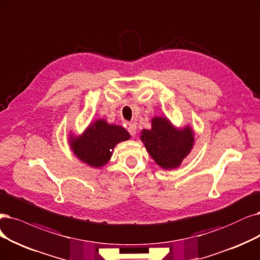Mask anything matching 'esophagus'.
I'll return each instance as SVG.
<instances>
[{"instance_id":"34e87169","label":"esophagus","mask_w":260,"mask_h":260,"mask_svg":"<svg viewBox=\"0 0 260 260\" xmlns=\"http://www.w3.org/2000/svg\"><path fill=\"white\" fill-rule=\"evenodd\" d=\"M127 131H128V133L131 134V135L134 137L136 135V132H137V125H136V123H131V124H128V126H127Z\"/></svg>"}]
</instances>
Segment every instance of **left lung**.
<instances>
[{
  "instance_id": "1",
  "label": "left lung",
  "mask_w": 260,
  "mask_h": 260,
  "mask_svg": "<svg viewBox=\"0 0 260 260\" xmlns=\"http://www.w3.org/2000/svg\"><path fill=\"white\" fill-rule=\"evenodd\" d=\"M140 139L151 157L166 170L178 168L194 147V131L176 127L166 117H154L151 128L141 131Z\"/></svg>"
}]
</instances>
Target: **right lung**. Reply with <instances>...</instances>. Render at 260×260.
<instances>
[{
	"instance_id": "obj_1",
	"label": "right lung",
	"mask_w": 260,
	"mask_h": 260,
	"mask_svg": "<svg viewBox=\"0 0 260 260\" xmlns=\"http://www.w3.org/2000/svg\"><path fill=\"white\" fill-rule=\"evenodd\" d=\"M129 138L124 127L100 119L91 123L81 135L70 134V147L84 164L101 168L110 160L114 147Z\"/></svg>"
}]
</instances>
